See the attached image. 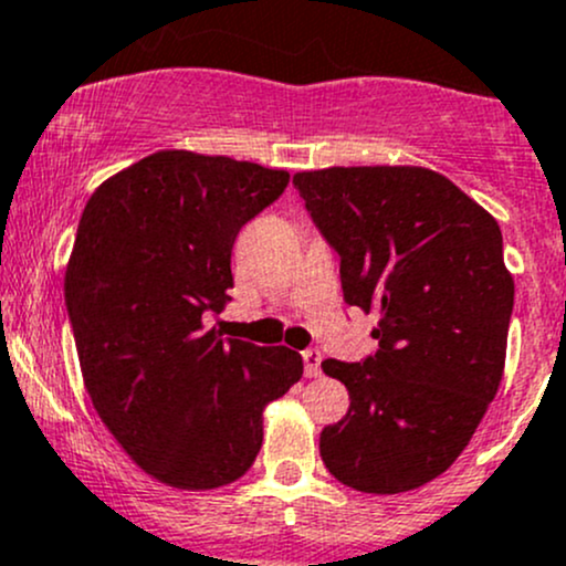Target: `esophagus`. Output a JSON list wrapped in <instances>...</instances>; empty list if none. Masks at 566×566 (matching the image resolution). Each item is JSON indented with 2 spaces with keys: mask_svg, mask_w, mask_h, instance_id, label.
I'll list each match as a JSON object with an SVG mask.
<instances>
[{
  "mask_svg": "<svg viewBox=\"0 0 566 566\" xmlns=\"http://www.w3.org/2000/svg\"><path fill=\"white\" fill-rule=\"evenodd\" d=\"M322 352L318 348H307L302 352V363H305V376L307 378H318L322 376Z\"/></svg>",
  "mask_w": 566,
  "mask_h": 566,
  "instance_id": "obj_1",
  "label": "esophagus"
}]
</instances>
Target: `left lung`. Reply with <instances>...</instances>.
Returning <instances> with one entry per match:
<instances>
[{
  "label": "left lung",
  "mask_w": 566,
  "mask_h": 566,
  "mask_svg": "<svg viewBox=\"0 0 566 566\" xmlns=\"http://www.w3.org/2000/svg\"><path fill=\"white\" fill-rule=\"evenodd\" d=\"M294 188L340 255L346 305L378 313L376 352L322 363L352 400L322 460L354 491H411L455 463L496 398L515 302L501 229L428 168H324Z\"/></svg>",
  "instance_id": "8db88e82"
}]
</instances>
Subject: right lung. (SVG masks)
<instances>
[{
  "mask_svg": "<svg viewBox=\"0 0 566 566\" xmlns=\"http://www.w3.org/2000/svg\"><path fill=\"white\" fill-rule=\"evenodd\" d=\"M289 174L155 153L92 193L75 231L65 305L86 392L147 474L185 491L253 465L264 406L302 378V357L207 329L229 302L231 248Z\"/></svg>",
  "mask_w": 566,
  "mask_h": 566,
  "instance_id": "obj_1",
  "label": "right lung"
}]
</instances>
